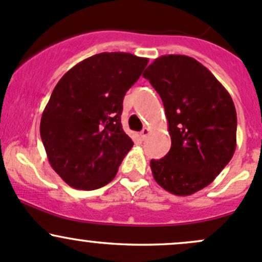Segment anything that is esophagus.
I'll return each mask as SVG.
<instances>
[{"instance_id": "1", "label": "esophagus", "mask_w": 262, "mask_h": 262, "mask_svg": "<svg viewBox=\"0 0 262 262\" xmlns=\"http://www.w3.org/2000/svg\"><path fill=\"white\" fill-rule=\"evenodd\" d=\"M149 132H150L149 128H143V129H142V132H141V138H142V139H146L148 134H149Z\"/></svg>"}]
</instances>
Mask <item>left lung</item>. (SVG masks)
I'll return each instance as SVG.
<instances>
[{"label": "left lung", "mask_w": 262, "mask_h": 262, "mask_svg": "<svg viewBox=\"0 0 262 262\" xmlns=\"http://www.w3.org/2000/svg\"><path fill=\"white\" fill-rule=\"evenodd\" d=\"M143 77L162 99L171 137L167 155L150 161L153 178L171 194H194L213 182L233 157V100L207 67L187 55H162Z\"/></svg>", "instance_id": "left-lung-1"}]
</instances>
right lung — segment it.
<instances>
[{"instance_id":"obj_1","label":"right lung","mask_w":262,"mask_h":262,"mask_svg":"<svg viewBox=\"0 0 262 262\" xmlns=\"http://www.w3.org/2000/svg\"><path fill=\"white\" fill-rule=\"evenodd\" d=\"M147 58L100 53L71 68L54 87L40 120L53 170L70 186L95 190L115 178L133 141L121 126L123 100Z\"/></svg>"}]
</instances>
